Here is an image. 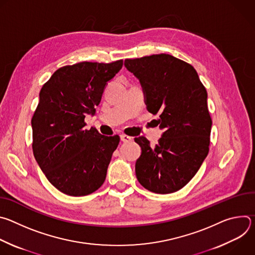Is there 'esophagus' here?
Instances as JSON below:
<instances>
[{"label":"esophagus","mask_w":255,"mask_h":255,"mask_svg":"<svg viewBox=\"0 0 255 255\" xmlns=\"http://www.w3.org/2000/svg\"><path fill=\"white\" fill-rule=\"evenodd\" d=\"M132 140H133V137H131V136H128L125 134L121 135V141H123V142H130Z\"/></svg>","instance_id":"esophagus-1"}]
</instances>
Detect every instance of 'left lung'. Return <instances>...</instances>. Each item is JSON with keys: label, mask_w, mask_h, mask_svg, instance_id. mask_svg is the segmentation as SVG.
Returning <instances> with one entry per match:
<instances>
[{"label": "left lung", "mask_w": 255, "mask_h": 255, "mask_svg": "<svg viewBox=\"0 0 255 255\" xmlns=\"http://www.w3.org/2000/svg\"><path fill=\"white\" fill-rule=\"evenodd\" d=\"M126 68L139 80L148 112L163 130L155 146L136 137L142 149L135 164L139 183L156 194L184 188L208 155L212 119L207 91L188 62L161 53L125 59Z\"/></svg>", "instance_id": "8db88e82"}]
</instances>
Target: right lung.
<instances>
[{"instance_id": "1", "label": "right lung", "mask_w": 255, "mask_h": 255, "mask_svg": "<svg viewBox=\"0 0 255 255\" xmlns=\"http://www.w3.org/2000/svg\"><path fill=\"white\" fill-rule=\"evenodd\" d=\"M122 65V59L65 65L40 91L31 120L33 154L50 184L65 195L87 196L104 184L120 137L85 129V117L95 114L106 85Z\"/></svg>"}]
</instances>
